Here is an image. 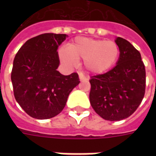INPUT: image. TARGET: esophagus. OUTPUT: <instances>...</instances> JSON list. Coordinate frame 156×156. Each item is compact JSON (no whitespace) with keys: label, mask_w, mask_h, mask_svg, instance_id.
<instances>
[{"label":"esophagus","mask_w":156,"mask_h":156,"mask_svg":"<svg viewBox=\"0 0 156 156\" xmlns=\"http://www.w3.org/2000/svg\"><path fill=\"white\" fill-rule=\"evenodd\" d=\"M79 79H80L81 82H83V81H87L88 80V78L86 77L84 74H83V73H80L79 74Z\"/></svg>","instance_id":"34e87169"}]
</instances>
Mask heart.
Returning a JSON list of instances; mask_svg holds the SVG:
<instances>
[{
  "instance_id": "obj_1",
  "label": "heart",
  "mask_w": 156,
  "mask_h": 156,
  "mask_svg": "<svg viewBox=\"0 0 156 156\" xmlns=\"http://www.w3.org/2000/svg\"><path fill=\"white\" fill-rule=\"evenodd\" d=\"M59 55L67 66H74L77 60H84V66L90 73L102 74L116 65L120 56V48L112 41L78 37L69 44L68 48H61Z\"/></svg>"
}]
</instances>
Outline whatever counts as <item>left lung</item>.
I'll return each instance as SVG.
<instances>
[{"mask_svg": "<svg viewBox=\"0 0 156 156\" xmlns=\"http://www.w3.org/2000/svg\"><path fill=\"white\" fill-rule=\"evenodd\" d=\"M115 42L120 48L116 66L90 80V103L107 121H121L131 116L141 104L146 89L145 66L140 52L123 38Z\"/></svg>", "mask_w": 156, "mask_h": 156, "instance_id": "obj_1", "label": "left lung"}]
</instances>
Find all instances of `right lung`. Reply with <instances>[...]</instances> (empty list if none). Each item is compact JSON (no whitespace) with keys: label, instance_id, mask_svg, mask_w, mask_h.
I'll list each match as a JSON object with an SVG mask.
<instances>
[{"label":"right lung","instance_id":"add662e5","mask_svg":"<svg viewBox=\"0 0 156 156\" xmlns=\"http://www.w3.org/2000/svg\"><path fill=\"white\" fill-rule=\"evenodd\" d=\"M68 35L45 33L28 40L13 60L11 72L13 95L21 108L33 118L58 115L69 93L80 83L78 74L59 71L57 49Z\"/></svg>","mask_w":156,"mask_h":156}]
</instances>
